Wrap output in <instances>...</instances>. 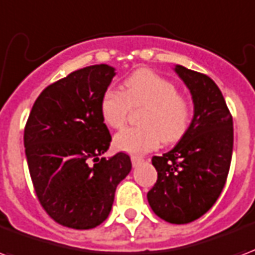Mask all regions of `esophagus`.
Wrapping results in <instances>:
<instances>
[{
  "mask_svg": "<svg viewBox=\"0 0 255 255\" xmlns=\"http://www.w3.org/2000/svg\"><path fill=\"white\" fill-rule=\"evenodd\" d=\"M130 158H131V164H133V166H137L139 164V162L143 161L142 157H141V156H134V154L130 157Z\"/></svg>",
  "mask_w": 255,
  "mask_h": 255,
  "instance_id": "esophagus-1",
  "label": "esophagus"
}]
</instances>
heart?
I'll return each mask as SVG.
<instances>
[{
    "mask_svg": "<svg viewBox=\"0 0 255 255\" xmlns=\"http://www.w3.org/2000/svg\"><path fill=\"white\" fill-rule=\"evenodd\" d=\"M141 107L139 125L126 128L116 135V146L124 152L145 153L158 143L177 142L192 120V105L171 80L150 70L133 72L122 84V91L107 89L99 110L103 122L113 129L125 125L130 109Z\"/></svg>",
    "mask_w": 255,
    "mask_h": 255,
    "instance_id": "heart-1",
    "label": "heart"
}]
</instances>
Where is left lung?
Listing matches in <instances>:
<instances>
[{"label":"left lung","instance_id":"obj_1","mask_svg":"<svg viewBox=\"0 0 255 255\" xmlns=\"http://www.w3.org/2000/svg\"><path fill=\"white\" fill-rule=\"evenodd\" d=\"M192 94L195 114L187 133L171 152L153 156L157 181L148 202L157 216L185 225L204 215L222 193L233 156V117L210 76L176 67Z\"/></svg>","mask_w":255,"mask_h":255}]
</instances>
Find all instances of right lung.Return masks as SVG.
Here are the masks:
<instances>
[{"label": "right lung", "mask_w": 255, "mask_h": 255, "mask_svg": "<svg viewBox=\"0 0 255 255\" xmlns=\"http://www.w3.org/2000/svg\"><path fill=\"white\" fill-rule=\"evenodd\" d=\"M114 68L76 70L41 91L24 130L34 192L51 219L70 229H94L106 219L121 180L131 169L120 152L101 157L112 135L99 103Z\"/></svg>", "instance_id": "right-lung-1"}]
</instances>
